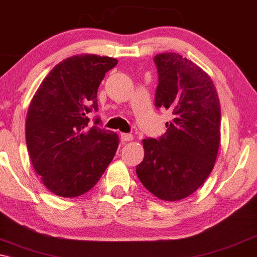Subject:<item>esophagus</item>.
Instances as JSON below:
<instances>
[{"instance_id":"34e87169","label":"esophagus","mask_w":257,"mask_h":257,"mask_svg":"<svg viewBox=\"0 0 257 257\" xmlns=\"http://www.w3.org/2000/svg\"><path fill=\"white\" fill-rule=\"evenodd\" d=\"M120 139H121L122 143L131 142V140H133V136L128 135V133H120Z\"/></svg>"}]
</instances>
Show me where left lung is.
<instances>
[{"instance_id":"obj_1","label":"left lung","mask_w":257,"mask_h":257,"mask_svg":"<svg viewBox=\"0 0 257 257\" xmlns=\"http://www.w3.org/2000/svg\"><path fill=\"white\" fill-rule=\"evenodd\" d=\"M156 107L173 114L159 139L143 140L139 180L157 198L179 201L194 193L212 172L220 145L221 108L215 85L203 70L181 55L154 56Z\"/></svg>"}]
</instances>
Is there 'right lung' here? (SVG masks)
Instances as JSON below:
<instances>
[{"label":"right lung","instance_id":"1","mask_svg":"<svg viewBox=\"0 0 257 257\" xmlns=\"http://www.w3.org/2000/svg\"><path fill=\"white\" fill-rule=\"evenodd\" d=\"M115 58L79 55L64 59L43 79L27 114L26 140L31 163L49 191L76 198L97 184L119 145L114 132L90 126L98 110L97 91Z\"/></svg>","mask_w":257,"mask_h":257}]
</instances>
